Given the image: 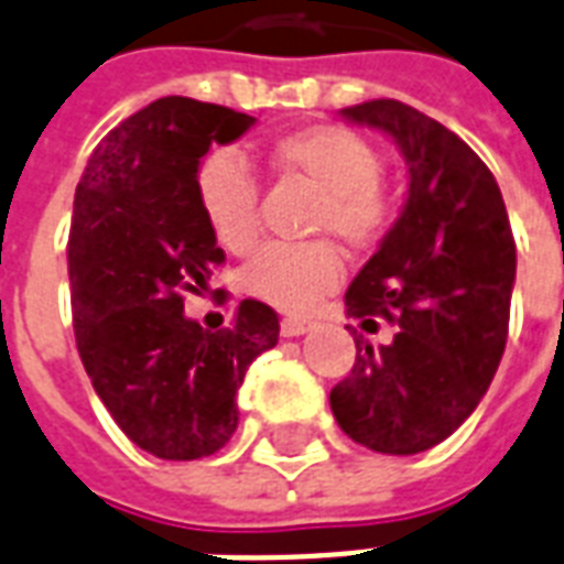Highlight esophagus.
<instances>
[{
    "mask_svg": "<svg viewBox=\"0 0 564 564\" xmlns=\"http://www.w3.org/2000/svg\"><path fill=\"white\" fill-rule=\"evenodd\" d=\"M313 328L311 319H301V316H286L281 322V334L283 337H301V334H307Z\"/></svg>",
    "mask_w": 564,
    "mask_h": 564,
    "instance_id": "obj_1",
    "label": "esophagus"
}]
</instances>
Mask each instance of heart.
<instances>
[{
  "label": "heart",
  "mask_w": 564,
  "mask_h": 564,
  "mask_svg": "<svg viewBox=\"0 0 564 564\" xmlns=\"http://www.w3.org/2000/svg\"><path fill=\"white\" fill-rule=\"evenodd\" d=\"M281 177L313 188L307 234L334 236L346 251H372L393 225V197L378 183L381 156L355 129L322 123L286 132L272 144ZM197 200L215 239L236 257L260 242V183L236 153L218 150L197 167ZM343 260L330 239L269 245L239 274L245 295L278 311L304 313L337 290Z\"/></svg>",
  "instance_id": "1"
}]
</instances>
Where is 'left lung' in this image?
Instances as JSON below:
<instances>
[{
	"instance_id": "obj_1",
	"label": "left lung",
	"mask_w": 564,
	"mask_h": 564,
	"mask_svg": "<svg viewBox=\"0 0 564 564\" xmlns=\"http://www.w3.org/2000/svg\"><path fill=\"white\" fill-rule=\"evenodd\" d=\"M381 129L408 165L397 225L346 292V313L393 339L369 346L334 390L339 429L372 453L414 455L453 435L476 411L509 337L514 236L500 186L455 132L414 106L369 100L343 109Z\"/></svg>"
}]
</instances>
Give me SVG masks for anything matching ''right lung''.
I'll return each instance as SVG.
<instances>
[{
	"mask_svg": "<svg viewBox=\"0 0 564 564\" xmlns=\"http://www.w3.org/2000/svg\"><path fill=\"white\" fill-rule=\"evenodd\" d=\"M251 127L245 111L162 97L97 144L73 197L76 349L120 432L165 462H195L234 437L245 372L281 334L278 313L253 299L215 334L183 313L186 292L225 263L197 167Z\"/></svg>",
	"mask_w": 564,
	"mask_h": 564,
	"instance_id": "1",
	"label": "right lung"
}]
</instances>
